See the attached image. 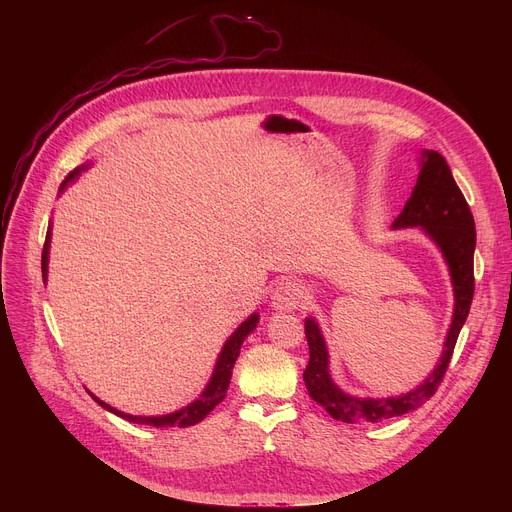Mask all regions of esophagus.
<instances>
[{
  "mask_svg": "<svg viewBox=\"0 0 512 512\" xmlns=\"http://www.w3.org/2000/svg\"><path fill=\"white\" fill-rule=\"evenodd\" d=\"M304 302H306V289L302 283H298L294 279L279 281L271 294V306L275 310H283V312L296 310Z\"/></svg>",
  "mask_w": 512,
  "mask_h": 512,
  "instance_id": "34e87169",
  "label": "esophagus"
}]
</instances>
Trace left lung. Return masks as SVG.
<instances>
[{
  "instance_id": "left-lung-1",
  "label": "left lung",
  "mask_w": 512,
  "mask_h": 512,
  "mask_svg": "<svg viewBox=\"0 0 512 512\" xmlns=\"http://www.w3.org/2000/svg\"><path fill=\"white\" fill-rule=\"evenodd\" d=\"M421 227L423 233L440 247L450 267L454 285V316L444 342V352L433 373L413 391L389 399H358L340 391L328 369V350L320 326L314 318H306V338L310 346V362L304 371V383L310 397L322 405L334 419L344 423H377L403 415L421 407L440 387L458 334L468 318L474 298V249L476 227L470 206L458 188L452 170L442 154L423 150L421 170L411 198L395 218L393 229Z\"/></svg>"
}]
</instances>
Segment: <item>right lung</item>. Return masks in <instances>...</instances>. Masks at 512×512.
<instances>
[{"instance_id": "1", "label": "right lung", "mask_w": 512, "mask_h": 512, "mask_svg": "<svg viewBox=\"0 0 512 512\" xmlns=\"http://www.w3.org/2000/svg\"><path fill=\"white\" fill-rule=\"evenodd\" d=\"M85 170V168H83ZM81 174V170H75L72 174L66 176V180L62 182L60 190H64V186L68 182L75 180L77 176ZM48 247H50V231L46 235V243H44V251H42V277L46 281V271H48ZM257 322H259V314H251L233 334L231 338L225 342L221 354H218V360H216V367H214V373L206 385V389L202 391V395L186 405L184 409L180 411H174V413H168V415H160V417H137V415H129V413H123L111 405H107L105 401H101L99 397H95L91 393V397L107 411L127 419V421H133V423H145V425H154V427H188V425H196L200 423L218 403H221L225 397H227V389H229V383H231V377H233V367L235 362L239 358V352H241V344L243 340L257 328Z\"/></svg>"}]
</instances>
